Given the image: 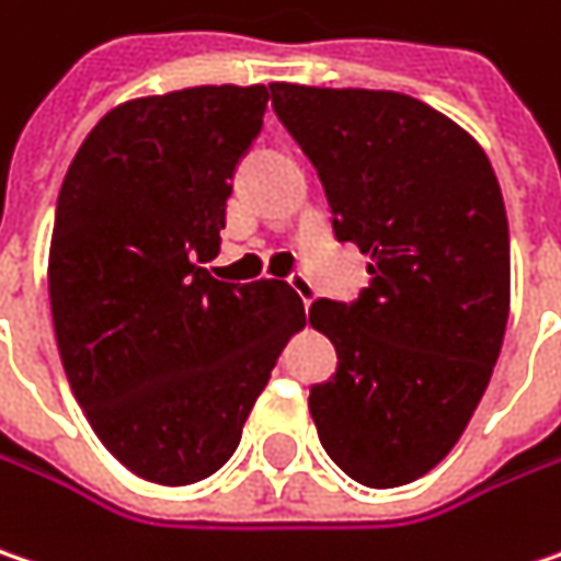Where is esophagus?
<instances>
[{
  "label": "esophagus",
  "instance_id": "34e87169",
  "mask_svg": "<svg viewBox=\"0 0 561 561\" xmlns=\"http://www.w3.org/2000/svg\"><path fill=\"white\" fill-rule=\"evenodd\" d=\"M288 285L295 288V295L305 301V308H311V301H313V282L305 276V273H291L288 276Z\"/></svg>",
  "mask_w": 561,
  "mask_h": 561
}]
</instances>
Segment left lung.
<instances>
[{"label":"left lung","mask_w":561,"mask_h":561,"mask_svg":"<svg viewBox=\"0 0 561 561\" xmlns=\"http://www.w3.org/2000/svg\"><path fill=\"white\" fill-rule=\"evenodd\" d=\"M311 158L340 241L371 256L355 301L317 298L336 371L308 407L323 450L362 485L428 473L463 435L502 352L508 215L485 151L400 91L270 84Z\"/></svg>","instance_id":"8db88e82"}]
</instances>
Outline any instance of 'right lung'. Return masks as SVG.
<instances>
[{
  "label": "right lung",
  "mask_w": 561,
  "mask_h": 561,
  "mask_svg": "<svg viewBox=\"0 0 561 561\" xmlns=\"http://www.w3.org/2000/svg\"><path fill=\"white\" fill-rule=\"evenodd\" d=\"M263 84L119 104L56 199L50 308L91 428L136 477L190 485L234 454L305 305L285 282H221L231 178L263 129Z\"/></svg>",
  "instance_id": "1"
}]
</instances>
